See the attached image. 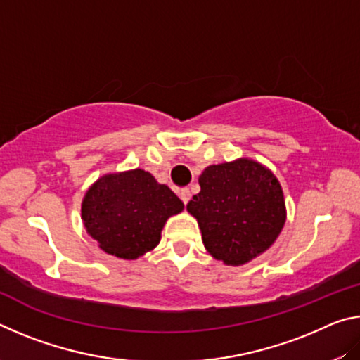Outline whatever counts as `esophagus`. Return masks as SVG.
Instances as JSON below:
<instances>
[{
  "label": "esophagus",
  "instance_id": "esophagus-1",
  "mask_svg": "<svg viewBox=\"0 0 360 360\" xmlns=\"http://www.w3.org/2000/svg\"><path fill=\"white\" fill-rule=\"evenodd\" d=\"M179 197L182 202H184V205H187L188 200H191V191H188V188H182V191L179 192Z\"/></svg>",
  "mask_w": 360,
  "mask_h": 360
}]
</instances>
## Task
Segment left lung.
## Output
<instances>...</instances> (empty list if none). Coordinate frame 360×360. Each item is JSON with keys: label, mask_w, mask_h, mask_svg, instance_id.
<instances>
[{"label": "left lung", "mask_w": 360, "mask_h": 360, "mask_svg": "<svg viewBox=\"0 0 360 360\" xmlns=\"http://www.w3.org/2000/svg\"><path fill=\"white\" fill-rule=\"evenodd\" d=\"M187 205L197 217L205 248L227 265H243L266 251L284 227L283 188L270 169L240 158L211 165Z\"/></svg>", "instance_id": "obj_1"}]
</instances>
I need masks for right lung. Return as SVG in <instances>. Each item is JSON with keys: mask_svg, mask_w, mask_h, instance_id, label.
I'll return each mask as SVG.
<instances>
[{"mask_svg": "<svg viewBox=\"0 0 360 360\" xmlns=\"http://www.w3.org/2000/svg\"><path fill=\"white\" fill-rule=\"evenodd\" d=\"M182 210L172 188L138 168L96 181L85 193L82 221L103 251L136 259L158 245L167 219Z\"/></svg>", "mask_w": 360, "mask_h": 360, "instance_id": "1", "label": "right lung"}]
</instances>
